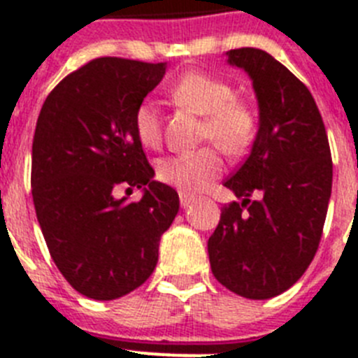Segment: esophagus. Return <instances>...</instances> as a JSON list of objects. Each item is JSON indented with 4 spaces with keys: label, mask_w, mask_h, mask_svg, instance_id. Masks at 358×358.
Returning <instances> with one entry per match:
<instances>
[{
    "label": "esophagus",
    "mask_w": 358,
    "mask_h": 358,
    "mask_svg": "<svg viewBox=\"0 0 358 358\" xmlns=\"http://www.w3.org/2000/svg\"><path fill=\"white\" fill-rule=\"evenodd\" d=\"M194 196H191V194L187 193H180V203H182V207H189L191 203H193Z\"/></svg>",
    "instance_id": "obj_1"
}]
</instances>
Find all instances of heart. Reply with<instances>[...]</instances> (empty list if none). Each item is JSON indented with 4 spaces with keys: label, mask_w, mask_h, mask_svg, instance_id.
Wrapping results in <instances>:
<instances>
[{
    "label": "heart",
    "mask_w": 358,
    "mask_h": 358,
    "mask_svg": "<svg viewBox=\"0 0 358 358\" xmlns=\"http://www.w3.org/2000/svg\"><path fill=\"white\" fill-rule=\"evenodd\" d=\"M171 98L193 113L202 114V138L213 140L227 155H240L253 142L257 120L244 101L235 98V89L227 82L206 72H189L171 87ZM134 131L142 145L156 149L162 142V123L151 101L138 105ZM224 171L220 151L213 145L193 152L165 158L158 176L182 193L203 191Z\"/></svg>",
    "instance_id": "obj_1"
}]
</instances>
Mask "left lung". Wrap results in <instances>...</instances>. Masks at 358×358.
<instances>
[{"label":"left lung","mask_w":358,"mask_h":358,"mask_svg":"<svg viewBox=\"0 0 358 358\" xmlns=\"http://www.w3.org/2000/svg\"><path fill=\"white\" fill-rule=\"evenodd\" d=\"M225 56L253 82L258 131L224 184L242 202L222 207L207 251L222 286L266 300L289 289L317 253L331 196V152L313 96L293 72L253 47Z\"/></svg>","instance_id":"left-lung-1"}]
</instances>
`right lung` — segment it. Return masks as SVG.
I'll list each match as a JSON object with an SVG mask.
<instances>
[{
	"mask_svg": "<svg viewBox=\"0 0 358 358\" xmlns=\"http://www.w3.org/2000/svg\"><path fill=\"white\" fill-rule=\"evenodd\" d=\"M167 63L98 58L47 96L32 142V200L65 280L94 300L127 295L155 271L158 245L178 213V193L156 182L134 113ZM120 185L143 200L116 199Z\"/></svg>",
	"mask_w": 358,
	"mask_h": 358,
	"instance_id": "obj_1",
	"label": "right lung"
}]
</instances>
